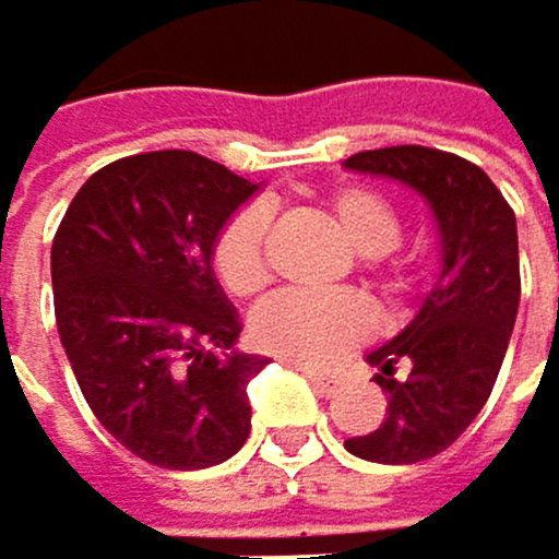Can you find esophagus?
<instances>
[{
  "label": "esophagus",
  "mask_w": 559,
  "mask_h": 559,
  "mask_svg": "<svg viewBox=\"0 0 559 559\" xmlns=\"http://www.w3.org/2000/svg\"><path fill=\"white\" fill-rule=\"evenodd\" d=\"M305 377H308V383H312L319 393H325V396H332L335 390L343 386V380L340 377H329V373H316V370H305Z\"/></svg>",
  "instance_id": "34e87169"
}]
</instances>
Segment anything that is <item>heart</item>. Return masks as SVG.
<instances>
[{"mask_svg": "<svg viewBox=\"0 0 559 559\" xmlns=\"http://www.w3.org/2000/svg\"><path fill=\"white\" fill-rule=\"evenodd\" d=\"M332 216L359 258H383L401 240V216L373 189H340L332 197ZM267 224L264 206H247L216 240V274L240 298L267 285ZM370 329V305L346 292H285L264 301L251 322L264 353L316 370L340 362Z\"/></svg>", "mask_w": 559, "mask_h": 559, "instance_id": "1", "label": "heart"}]
</instances>
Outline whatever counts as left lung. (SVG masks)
<instances>
[{
  "instance_id": "8db88e82",
  "label": "left lung",
  "mask_w": 559,
  "mask_h": 559,
  "mask_svg": "<svg viewBox=\"0 0 559 559\" xmlns=\"http://www.w3.org/2000/svg\"><path fill=\"white\" fill-rule=\"evenodd\" d=\"M343 166L404 182L438 224L431 288L393 340L366 353L380 370L386 414L377 431L346 441L362 462L417 465L459 441L496 386L520 312L516 216L486 173L451 152L393 145L349 155Z\"/></svg>"
}]
</instances>
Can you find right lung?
<instances>
[{
  "instance_id": "add662e5",
  "label": "right lung",
  "mask_w": 559,
  "mask_h": 559,
  "mask_svg": "<svg viewBox=\"0 0 559 559\" xmlns=\"http://www.w3.org/2000/svg\"><path fill=\"white\" fill-rule=\"evenodd\" d=\"M258 189L197 152H145L97 169L60 219L63 353L94 417L148 465L210 468L251 435L247 383L267 359L234 349L213 251Z\"/></svg>"
}]
</instances>
